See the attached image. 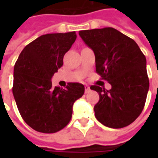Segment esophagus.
<instances>
[{"mask_svg":"<svg viewBox=\"0 0 158 158\" xmlns=\"http://www.w3.org/2000/svg\"><path fill=\"white\" fill-rule=\"evenodd\" d=\"M89 86H88V85H85V93H88L89 91Z\"/></svg>","mask_w":158,"mask_h":158,"instance_id":"esophagus-1","label":"esophagus"}]
</instances>
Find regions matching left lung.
I'll return each instance as SVG.
<instances>
[{"label": "left lung", "mask_w": 158, "mask_h": 158, "mask_svg": "<svg viewBox=\"0 0 158 158\" xmlns=\"http://www.w3.org/2000/svg\"><path fill=\"white\" fill-rule=\"evenodd\" d=\"M79 36L96 56V70L112 85L109 90L92 85L100 100L95 116L103 125L120 129L142 112L149 89L146 59L134 40L113 28L81 30Z\"/></svg>", "instance_id": "8db88e82"}]
</instances>
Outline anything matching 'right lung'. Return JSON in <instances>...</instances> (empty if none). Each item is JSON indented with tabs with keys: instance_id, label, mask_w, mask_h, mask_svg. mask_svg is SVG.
<instances>
[{
	"instance_id": "right-lung-1",
	"label": "right lung",
	"mask_w": 158,
	"mask_h": 158,
	"mask_svg": "<svg viewBox=\"0 0 158 158\" xmlns=\"http://www.w3.org/2000/svg\"><path fill=\"white\" fill-rule=\"evenodd\" d=\"M75 31L47 34L23 48L14 66L12 93L23 119L38 132L52 134L71 120L73 106L85 93L79 83L53 87L52 76L75 41Z\"/></svg>"
}]
</instances>
